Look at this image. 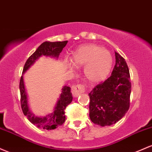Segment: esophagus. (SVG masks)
Instances as JSON below:
<instances>
[{"label":"esophagus","mask_w":152,"mask_h":152,"mask_svg":"<svg viewBox=\"0 0 152 152\" xmlns=\"http://www.w3.org/2000/svg\"><path fill=\"white\" fill-rule=\"evenodd\" d=\"M85 91V86L84 84H77L73 85L71 87V93L74 97L79 96L81 93L84 92Z\"/></svg>","instance_id":"1"}]
</instances>
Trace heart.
Masks as SVG:
<instances>
[{"instance_id":"heart-1","label":"heart","mask_w":152,"mask_h":152,"mask_svg":"<svg viewBox=\"0 0 152 152\" xmlns=\"http://www.w3.org/2000/svg\"><path fill=\"white\" fill-rule=\"evenodd\" d=\"M113 62L110 51L96 45L81 46L72 57L74 66H86L85 75L91 82H98L105 79L110 71Z\"/></svg>"}]
</instances>
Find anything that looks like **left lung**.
<instances>
[{
    "instance_id": "1",
    "label": "left lung",
    "mask_w": 152,
    "mask_h": 152,
    "mask_svg": "<svg viewBox=\"0 0 152 152\" xmlns=\"http://www.w3.org/2000/svg\"><path fill=\"white\" fill-rule=\"evenodd\" d=\"M115 65L111 76L89 94V117L94 124L111 126L126 115L130 107L131 83L126 60L115 52Z\"/></svg>"
}]
</instances>
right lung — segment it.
Instances as JSON below:
<instances>
[{
    "instance_id": "1",
    "label": "right lung",
    "mask_w": 152,
    "mask_h": 152,
    "mask_svg": "<svg viewBox=\"0 0 152 152\" xmlns=\"http://www.w3.org/2000/svg\"><path fill=\"white\" fill-rule=\"evenodd\" d=\"M68 41L63 42H44L38 47L37 50L28 58L25 63L23 73L33 64L37 59L40 56H52L58 58L60 53L62 51L63 48L67 44ZM20 94H21V107L23 113L25 116L27 117L28 120L32 124L36 125L38 128H43L46 130H53L58 126L63 124L66 120L65 116V109L68 104L72 102L73 96L71 92V88L69 86H64L62 89V93L60 96L57 104L55 107L54 111L50 115L44 118H37L35 117L30 112L27 104V96L25 91L24 79L21 76L19 83Z\"/></svg>"
}]
</instances>
